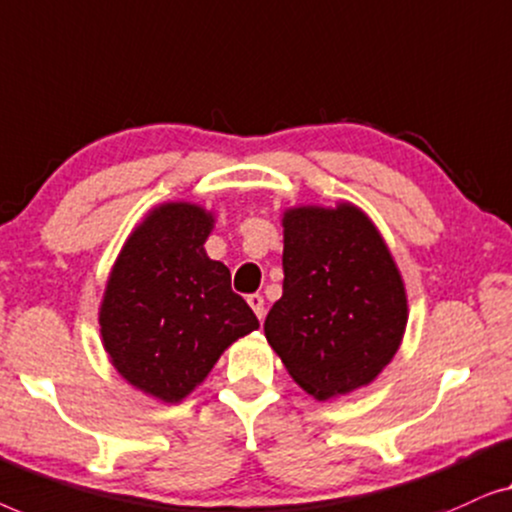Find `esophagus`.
I'll return each instance as SVG.
<instances>
[{"instance_id":"1","label":"esophagus","mask_w":512,"mask_h":512,"mask_svg":"<svg viewBox=\"0 0 512 512\" xmlns=\"http://www.w3.org/2000/svg\"><path fill=\"white\" fill-rule=\"evenodd\" d=\"M248 306L253 308L259 320L264 318V297H262V294H250V297H248Z\"/></svg>"}]
</instances>
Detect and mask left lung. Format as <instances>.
Returning a JSON list of instances; mask_svg holds the SVG:
<instances>
[{
    "instance_id": "1",
    "label": "left lung",
    "mask_w": 512,
    "mask_h": 512,
    "mask_svg": "<svg viewBox=\"0 0 512 512\" xmlns=\"http://www.w3.org/2000/svg\"><path fill=\"white\" fill-rule=\"evenodd\" d=\"M283 297L264 336L287 373L327 401L373 383L397 355L408 325V294L383 234L362 208H285Z\"/></svg>"
}]
</instances>
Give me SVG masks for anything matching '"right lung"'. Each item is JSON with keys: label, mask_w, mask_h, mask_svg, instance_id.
<instances>
[{"label": "right lung", "mask_w": 512, "mask_h": 512, "mask_svg": "<svg viewBox=\"0 0 512 512\" xmlns=\"http://www.w3.org/2000/svg\"><path fill=\"white\" fill-rule=\"evenodd\" d=\"M215 213L164 201L122 243L99 304V334L113 369L162 403H181L222 352L259 327L232 292L229 269L206 255Z\"/></svg>", "instance_id": "add662e5"}]
</instances>
